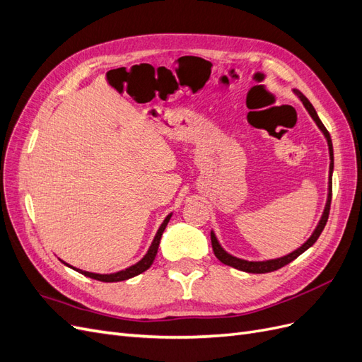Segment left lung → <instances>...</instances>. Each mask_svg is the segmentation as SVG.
Masks as SVG:
<instances>
[{
	"instance_id": "8db88e82",
	"label": "left lung",
	"mask_w": 362,
	"mask_h": 362,
	"mask_svg": "<svg viewBox=\"0 0 362 362\" xmlns=\"http://www.w3.org/2000/svg\"><path fill=\"white\" fill-rule=\"evenodd\" d=\"M293 93L299 98V100L302 101L303 107L306 108V112L310 113V116L313 117V120L315 122V125L319 127V129L323 133L326 141H327V149H329V180H327V198H326V205H325V210H323V214L320 217L319 223H317L315 229L313 231V234L308 237V240L306 242L298 247L296 250L290 252V254L284 255V257H279V258H272V259H261V261H254V259H245V258H238L235 255H231L229 252H226L223 249V246L218 243V240L216 237V233L211 229V246H213V252L214 255L217 257V259L223 262V264L226 266H231L237 270H242V272H246V273H269V272H273V270H278L281 267H284L286 264H288V262H291L293 259L298 258L299 255H302L303 252L306 249H310L315 242L317 238L320 237L323 228L327 222V217H329V208H331V199H332V172H334V148H332V140H331V136L329 133H327V129L325 128V125L322 124V120L319 117V115H317L315 108L313 107V104L308 101V98H306L300 90L294 89Z\"/></svg>"
}]
</instances>
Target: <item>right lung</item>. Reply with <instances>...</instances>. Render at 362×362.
Instances as JSON below:
<instances>
[{
    "mask_svg": "<svg viewBox=\"0 0 362 362\" xmlns=\"http://www.w3.org/2000/svg\"><path fill=\"white\" fill-rule=\"evenodd\" d=\"M170 217H172V213H169L166 217H164V221H163V223L160 225V228L157 229V234H156L154 240H152V243H151V246H149L146 254L144 255V258H141L140 261H137L136 264L129 266V267H127V269H124V270H119V272H115V273H104V275H103V273H92V272H86V270H81V269H76V267H72L71 264H68V262H64V261H62V259H60V261L63 262L64 266H68V267L74 269L75 272L81 273V275H84V276H87V278L96 279V281H101V282H119V281L131 279V278H134V276L140 275V273L146 272V270L152 266V262H154L156 255H157L158 246H160L161 235H163V233H164V229H166V226H168V223H169V221H170Z\"/></svg>",
    "mask_w": 362,
    "mask_h": 362,
    "instance_id": "1",
    "label": "right lung"
}]
</instances>
